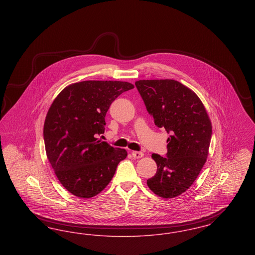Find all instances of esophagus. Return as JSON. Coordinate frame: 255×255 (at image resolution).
<instances>
[{
  "label": "esophagus",
  "instance_id": "esophagus-1",
  "mask_svg": "<svg viewBox=\"0 0 255 255\" xmlns=\"http://www.w3.org/2000/svg\"><path fill=\"white\" fill-rule=\"evenodd\" d=\"M132 156L134 158H142L144 156V154L142 152H137V151H133L132 152Z\"/></svg>",
  "mask_w": 255,
  "mask_h": 255
}]
</instances>
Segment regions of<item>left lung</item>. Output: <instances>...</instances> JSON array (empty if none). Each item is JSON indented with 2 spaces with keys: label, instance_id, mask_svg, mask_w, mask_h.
<instances>
[{
  "label": "left lung",
  "instance_id": "1",
  "mask_svg": "<svg viewBox=\"0 0 255 255\" xmlns=\"http://www.w3.org/2000/svg\"><path fill=\"white\" fill-rule=\"evenodd\" d=\"M135 86L155 124L170 133L167 157L153 154L158 170L147 180L161 198L185 192L206 163L212 126L202 100L192 90L173 79L138 80Z\"/></svg>",
  "mask_w": 255,
  "mask_h": 255
}]
</instances>
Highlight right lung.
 <instances>
[{"mask_svg": "<svg viewBox=\"0 0 255 255\" xmlns=\"http://www.w3.org/2000/svg\"><path fill=\"white\" fill-rule=\"evenodd\" d=\"M125 81L87 80L67 86L49 107L44 140L51 167L72 194L89 199L99 194L113 179L127 151L97 139L104 133L112 102L133 89Z\"/></svg>", "mask_w": 255, "mask_h": 255, "instance_id": "right-lung-1", "label": "right lung"}]
</instances>
